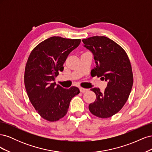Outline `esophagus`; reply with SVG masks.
Returning <instances> with one entry per match:
<instances>
[{"mask_svg":"<svg viewBox=\"0 0 152 152\" xmlns=\"http://www.w3.org/2000/svg\"><path fill=\"white\" fill-rule=\"evenodd\" d=\"M89 89H86V88H83V87H80V91L81 93H85V92L88 91Z\"/></svg>","mask_w":152,"mask_h":152,"instance_id":"esophagus-1","label":"esophagus"}]
</instances>
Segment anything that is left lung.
<instances>
[{"mask_svg":"<svg viewBox=\"0 0 152 152\" xmlns=\"http://www.w3.org/2000/svg\"><path fill=\"white\" fill-rule=\"evenodd\" d=\"M82 42L93 54L96 65L92 74L108 82L103 93L96 87L91 89L96 99L89 105V111L99 118L110 117L122 109L131 93L133 75L129 59L122 47L107 37L94 36Z\"/></svg>","mask_w":152,"mask_h":152,"instance_id":"left-lung-1","label":"left lung"}]
</instances>
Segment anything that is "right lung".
I'll use <instances>...</instances> for the list:
<instances>
[{"label": "right lung", "mask_w": 152, "mask_h": 152, "mask_svg": "<svg viewBox=\"0 0 152 152\" xmlns=\"http://www.w3.org/2000/svg\"><path fill=\"white\" fill-rule=\"evenodd\" d=\"M80 39L52 37L32 50L26 62L24 82L31 103L40 115L50 122L66 115L71 99L79 94V89H64L54 82L63 64Z\"/></svg>", "instance_id": "add662e5"}]
</instances>
